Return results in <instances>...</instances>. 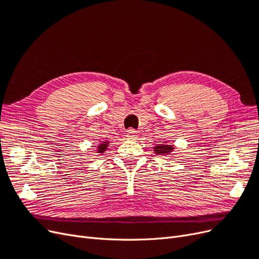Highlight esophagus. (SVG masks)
Here are the masks:
<instances>
[{
    "label": "esophagus",
    "instance_id": "1",
    "mask_svg": "<svg viewBox=\"0 0 259 259\" xmlns=\"http://www.w3.org/2000/svg\"><path fill=\"white\" fill-rule=\"evenodd\" d=\"M137 131H135L134 128H130L126 131V136L130 138V139H135L137 137Z\"/></svg>",
    "mask_w": 259,
    "mask_h": 259
}]
</instances>
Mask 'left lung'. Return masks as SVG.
Masks as SVG:
<instances>
[{
  "label": "left lung",
  "instance_id": "obj_1",
  "mask_svg": "<svg viewBox=\"0 0 259 259\" xmlns=\"http://www.w3.org/2000/svg\"><path fill=\"white\" fill-rule=\"evenodd\" d=\"M171 150H173V147L171 146H156L154 148V151L155 153L158 154H167L169 153Z\"/></svg>",
  "mask_w": 259,
  "mask_h": 259
}]
</instances>
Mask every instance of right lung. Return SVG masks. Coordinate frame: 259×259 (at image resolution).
<instances>
[{
	"instance_id": "1",
	"label": "right lung",
	"mask_w": 259,
	"mask_h": 259,
	"mask_svg": "<svg viewBox=\"0 0 259 259\" xmlns=\"http://www.w3.org/2000/svg\"><path fill=\"white\" fill-rule=\"evenodd\" d=\"M107 147H108V142L104 143L103 145H99V147H98V152H99V153H104V151L106 150Z\"/></svg>"
}]
</instances>
